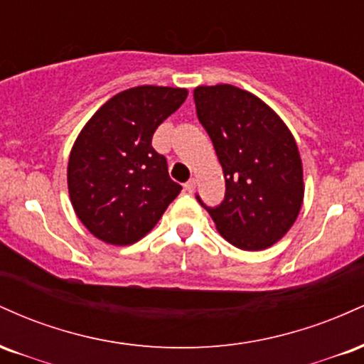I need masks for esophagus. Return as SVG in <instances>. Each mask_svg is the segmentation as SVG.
<instances>
[{
	"mask_svg": "<svg viewBox=\"0 0 364 364\" xmlns=\"http://www.w3.org/2000/svg\"><path fill=\"white\" fill-rule=\"evenodd\" d=\"M195 188H196V179L195 178H191L190 181L185 183V190L188 191V193H193Z\"/></svg>",
	"mask_w": 364,
	"mask_h": 364,
	"instance_id": "esophagus-1",
	"label": "esophagus"
}]
</instances>
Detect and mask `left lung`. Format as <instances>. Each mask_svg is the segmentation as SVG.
Instances as JSON below:
<instances>
[{"instance_id": "1", "label": "left lung", "mask_w": 364, "mask_h": 364, "mask_svg": "<svg viewBox=\"0 0 364 364\" xmlns=\"http://www.w3.org/2000/svg\"><path fill=\"white\" fill-rule=\"evenodd\" d=\"M193 99L225 179L219 205L207 207L198 195L196 200L236 248H269L289 231L303 203L294 136L265 102L235 85L196 87Z\"/></svg>"}]
</instances>
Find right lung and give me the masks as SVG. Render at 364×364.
<instances>
[{
  "mask_svg": "<svg viewBox=\"0 0 364 364\" xmlns=\"http://www.w3.org/2000/svg\"><path fill=\"white\" fill-rule=\"evenodd\" d=\"M186 89L140 85L109 99L75 140L68 191L75 214L95 237L133 245L181 191L152 147L159 124L185 102Z\"/></svg>",
  "mask_w": 364,
  "mask_h": 364,
  "instance_id": "add662e5",
  "label": "right lung"
}]
</instances>
